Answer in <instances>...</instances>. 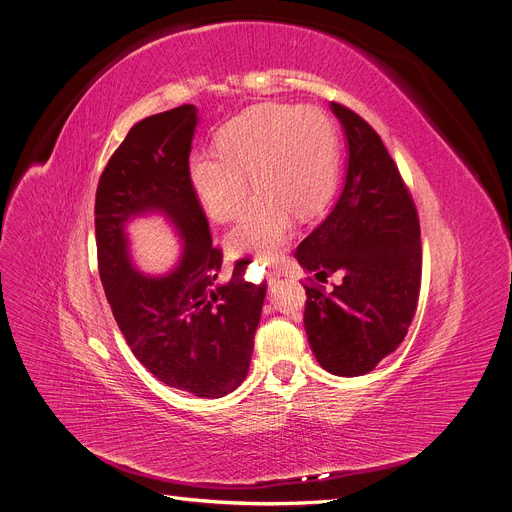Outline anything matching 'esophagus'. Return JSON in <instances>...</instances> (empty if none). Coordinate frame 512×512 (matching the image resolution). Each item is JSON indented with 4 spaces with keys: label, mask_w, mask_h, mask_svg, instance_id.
I'll return each mask as SVG.
<instances>
[{
    "label": "esophagus",
    "mask_w": 512,
    "mask_h": 512,
    "mask_svg": "<svg viewBox=\"0 0 512 512\" xmlns=\"http://www.w3.org/2000/svg\"><path fill=\"white\" fill-rule=\"evenodd\" d=\"M280 275H282V269H280V267H277V265L271 267V269H269V284H273L275 280H280Z\"/></svg>",
    "instance_id": "1"
}]
</instances>
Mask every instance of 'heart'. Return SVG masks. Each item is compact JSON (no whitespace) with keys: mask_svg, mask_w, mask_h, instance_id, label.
<instances>
[{"mask_svg":"<svg viewBox=\"0 0 512 512\" xmlns=\"http://www.w3.org/2000/svg\"><path fill=\"white\" fill-rule=\"evenodd\" d=\"M216 151L196 153L188 179L204 210L218 222L235 218L249 194L259 192L228 232V247L273 259L292 232L294 212L314 216L331 200L337 171L333 122L316 108L261 106L230 120L216 134Z\"/></svg>","mask_w":512,"mask_h":512,"instance_id":"obj_1","label":"heart"}]
</instances>
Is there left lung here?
<instances>
[{
    "mask_svg": "<svg viewBox=\"0 0 512 512\" xmlns=\"http://www.w3.org/2000/svg\"><path fill=\"white\" fill-rule=\"evenodd\" d=\"M347 136L343 192L294 257L308 277L304 327L320 367L363 376L404 341L421 294V224L406 183L380 134L359 114L331 102Z\"/></svg>",
    "mask_w": 512,
    "mask_h": 512,
    "instance_id": "8db88e82",
    "label": "left lung"
}]
</instances>
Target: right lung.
Here are the masks:
<instances>
[{
	"label": "right lung",
	"instance_id": "add662e5",
	"mask_svg": "<svg viewBox=\"0 0 512 512\" xmlns=\"http://www.w3.org/2000/svg\"><path fill=\"white\" fill-rule=\"evenodd\" d=\"M192 104L136 122L102 171L96 192L98 269L118 327L151 374L200 398H220L247 378L267 284L245 280L237 259L218 282L222 251L188 179L198 124ZM161 211L184 239L180 265L163 278L129 263L123 224Z\"/></svg>",
	"mask_w": 512,
	"mask_h": 512
}]
</instances>
